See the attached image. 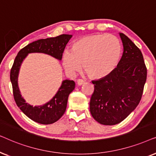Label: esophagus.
<instances>
[{
	"label": "esophagus",
	"mask_w": 156,
	"mask_h": 156,
	"mask_svg": "<svg viewBox=\"0 0 156 156\" xmlns=\"http://www.w3.org/2000/svg\"><path fill=\"white\" fill-rule=\"evenodd\" d=\"M84 80L83 79H80V78H79V79L77 80V84L78 85V86H81L82 84L84 83Z\"/></svg>",
	"instance_id": "1"
}]
</instances>
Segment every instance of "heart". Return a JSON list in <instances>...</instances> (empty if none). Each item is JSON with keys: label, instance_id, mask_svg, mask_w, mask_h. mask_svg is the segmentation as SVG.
<instances>
[{"label": "heart", "instance_id": "heart-1", "mask_svg": "<svg viewBox=\"0 0 156 156\" xmlns=\"http://www.w3.org/2000/svg\"><path fill=\"white\" fill-rule=\"evenodd\" d=\"M121 54L119 40L113 35L95 34L84 37L73 44L71 52L65 51L63 65L69 73L81 69L93 78L111 73L117 66Z\"/></svg>", "mask_w": 156, "mask_h": 156}]
</instances>
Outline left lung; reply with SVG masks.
I'll return each mask as SVG.
<instances>
[{
  "label": "left lung",
  "instance_id": "obj_1",
  "mask_svg": "<svg viewBox=\"0 0 156 156\" xmlns=\"http://www.w3.org/2000/svg\"><path fill=\"white\" fill-rule=\"evenodd\" d=\"M121 59L115 69L104 78L93 80L94 91L90 111L99 123L113 126L120 123L133 111L142 98L147 68L140 49L123 33Z\"/></svg>",
  "mask_w": 156,
  "mask_h": 156
}]
</instances>
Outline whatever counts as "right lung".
I'll return each instance as SVG.
<instances>
[{
  "mask_svg": "<svg viewBox=\"0 0 156 156\" xmlns=\"http://www.w3.org/2000/svg\"><path fill=\"white\" fill-rule=\"evenodd\" d=\"M71 37L72 35L63 34L55 38L34 41L20 50L14 60L10 74L14 99L23 113L33 121L48 125L58 120L65 113L68 96L74 90L76 84L73 80H63L58 91L49 102L40 106H33L26 102L18 88V76L22 62L28 54L31 53H45L61 61L66 44Z\"/></svg>",
  "mask_w": 156,
  "mask_h": 156,
  "instance_id": "add662e5",
  "label": "right lung"
}]
</instances>
